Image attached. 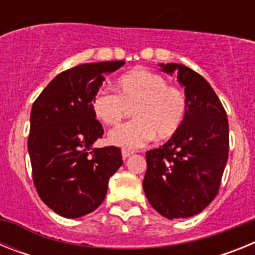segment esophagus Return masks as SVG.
<instances>
[{
    "instance_id": "obj_1",
    "label": "esophagus",
    "mask_w": 255,
    "mask_h": 255,
    "mask_svg": "<svg viewBox=\"0 0 255 255\" xmlns=\"http://www.w3.org/2000/svg\"><path fill=\"white\" fill-rule=\"evenodd\" d=\"M121 153H123V158L124 159H126L128 157H130V155L132 154L131 150H128V149H123V152H121Z\"/></svg>"
}]
</instances>
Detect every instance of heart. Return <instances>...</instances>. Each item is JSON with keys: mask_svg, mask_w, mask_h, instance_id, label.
I'll return each instance as SVG.
<instances>
[{"mask_svg": "<svg viewBox=\"0 0 255 255\" xmlns=\"http://www.w3.org/2000/svg\"><path fill=\"white\" fill-rule=\"evenodd\" d=\"M117 93L100 91L92 108L96 117L110 126L117 125L132 108L134 121L108 134L112 145L135 149L153 138L164 140L176 134L184 124L188 102L181 89L167 85L162 75L145 69L124 74L116 83Z\"/></svg>", "mask_w": 255, "mask_h": 255, "instance_id": "heart-1", "label": "heart"}]
</instances>
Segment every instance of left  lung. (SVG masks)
Listing matches in <instances>:
<instances>
[{"instance_id": "8db88e82", "label": "left lung", "mask_w": 255, "mask_h": 255, "mask_svg": "<svg viewBox=\"0 0 255 255\" xmlns=\"http://www.w3.org/2000/svg\"><path fill=\"white\" fill-rule=\"evenodd\" d=\"M177 74L188 102L184 124L159 148L145 153L143 189L150 206L168 220L198 215L216 198L229 158V121L206 79L179 64H159Z\"/></svg>"}]
</instances>
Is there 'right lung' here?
<instances>
[{"label": "right lung", "instance_id": "add662e5", "mask_svg": "<svg viewBox=\"0 0 255 255\" xmlns=\"http://www.w3.org/2000/svg\"><path fill=\"white\" fill-rule=\"evenodd\" d=\"M125 61L83 64L58 74L33 103L28 152L44 204L78 218L102 204L108 180L123 164L120 148H94L103 128L92 108L106 74Z\"/></svg>", "mask_w": 255, "mask_h": 255}]
</instances>
